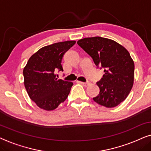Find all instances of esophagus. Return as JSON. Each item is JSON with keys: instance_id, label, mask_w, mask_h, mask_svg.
Returning a JSON list of instances; mask_svg holds the SVG:
<instances>
[{"instance_id": "esophagus-1", "label": "esophagus", "mask_w": 151, "mask_h": 151, "mask_svg": "<svg viewBox=\"0 0 151 151\" xmlns=\"http://www.w3.org/2000/svg\"><path fill=\"white\" fill-rule=\"evenodd\" d=\"M77 82H78V83L82 84V85L84 86H88L90 84V82H82V81H77Z\"/></svg>"}]
</instances>
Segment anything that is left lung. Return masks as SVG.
Returning a JSON list of instances; mask_svg holds the SVG:
<instances>
[{
    "mask_svg": "<svg viewBox=\"0 0 151 151\" xmlns=\"http://www.w3.org/2000/svg\"><path fill=\"white\" fill-rule=\"evenodd\" d=\"M77 44L104 70L96 85L99 94L93 100L106 108H114L126 99L134 82V64L129 52L113 40L100 37L80 39Z\"/></svg>",
    "mask_w": 151,
    "mask_h": 151,
    "instance_id": "obj_1",
    "label": "left lung"
}]
</instances>
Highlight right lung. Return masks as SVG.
I'll return each mask as SVG.
<instances>
[{
    "label": "right lung",
    "mask_w": 151,
    "mask_h": 151,
    "mask_svg": "<svg viewBox=\"0 0 151 151\" xmlns=\"http://www.w3.org/2000/svg\"><path fill=\"white\" fill-rule=\"evenodd\" d=\"M75 43V41H66L43 47L31 56L24 68L25 89L41 109L55 110L67 99L73 83L58 79L55 73L63 71L64 54Z\"/></svg>",
    "instance_id": "obj_1"
}]
</instances>
